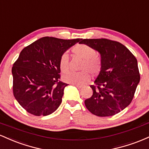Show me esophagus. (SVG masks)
I'll return each instance as SVG.
<instances>
[{"instance_id": "1", "label": "esophagus", "mask_w": 149, "mask_h": 149, "mask_svg": "<svg viewBox=\"0 0 149 149\" xmlns=\"http://www.w3.org/2000/svg\"><path fill=\"white\" fill-rule=\"evenodd\" d=\"M73 85H74V86H76L77 88L78 89H81L82 88V86L81 85H76V84H73Z\"/></svg>"}]
</instances>
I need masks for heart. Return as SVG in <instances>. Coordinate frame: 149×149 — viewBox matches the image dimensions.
<instances>
[{
	"instance_id": "heart-1",
	"label": "heart",
	"mask_w": 149,
	"mask_h": 149,
	"mask_svg": "<svg viewBox=\"0 0 149 149\" xmlns=\"http://www.w3.org/2000/svg\"><path fill=\"white\" fill-rule=\"evenodd\" d=\"M73 54L83 59L80 69V72H69L63 77L66 83L71 84L83 85L90 80V73L95 76L100 73L102 67L100 57L97 55L92 47L85 44H77L71 49ZM69 58L67 54L64 53L59 60V66L61 71L66 73L69 70Z\"/></svg>"
}]
</instances>
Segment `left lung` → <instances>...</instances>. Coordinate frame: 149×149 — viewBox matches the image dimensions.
<instances>
[{
    "mask_svg": "<svg viewBox=\"0 0 149 149\" xmlns=\"http://www.w3.org/2000/svg\"><path fill=\"white\" fill-rule=\"evenodd\" d=\"M101 54L100 74L90 85L93 94L85 100V107L94 115L106 117L118 113L133 100L140 80L137 60L120 42L107 38L82 39Z\"/></svg>",
    "mask_w": 149,
    "mask_h": 149,
    "instance_id": "1",
    "label": "left lung"
}]
</instances>
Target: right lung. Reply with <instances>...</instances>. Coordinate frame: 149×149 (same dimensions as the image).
I'll return each instance as SVG.
<instances>
[{
	"label": "right lung",
	"mask_w": 149,
	"mask_h": 149,
	"mask_svg": "<svg viewBox=\"0 0 149 149\" xmlns=\"http://www.w3.org/2000/svg\"><path fill=\"white\" fill-rule=\"evenodd\" d=\"M81 40L43 37L22 49L12 68L13 90L16 100L27 112L45 116L58 109L68 85L59 80V58Z\"/></svg>",
	"instance_id": "1"
}]
</instances>
